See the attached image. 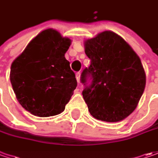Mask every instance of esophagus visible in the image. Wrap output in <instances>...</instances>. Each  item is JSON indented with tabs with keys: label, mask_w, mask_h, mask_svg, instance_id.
<instances>
[{
	"label": "esophagus",
	"mask_w": 158,
	"mask_h": 158,
	"mask_svg": "<svg viewBox=\"0 0 158 158\" xmlns=\"http://www.w3.org/2000/svg\"><path fill=\"white\" fill-rule=\"evenodd\" d=\"M76 79H77V81H78V83H79V80H80V73H76Z\"/></svg>",
	"instance_id": "34e87169"
}]
</instances>
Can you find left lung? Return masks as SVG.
<instances>
[{"label": "left lung", "instance_id": "8db88e82", "mask_svg": "<svg viewBox=\"0 0 158 158\" xmlns=\"http://www.w3.org/2000/svg\"><path fill=\"white\" fill-rule=\"evenodd\" d=\"M85 47L91 64L83 70L80 82L90 114L97 120L120 122L135 109L143 94L146 76L141 60L112 31L85 41Z\"/></svg>", "mask_w": 158, "mask_h": 158}]
</instances>
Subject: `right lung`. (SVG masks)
Instances as JSON below:
<instances>
[{
    "label": "right lung",
    "mask_w": 158,
    "mask_h": 158,
    "mask_svg": "<svg viewBox=\"0 0 158 158\" xmlns=\"http://www.w3.org/2000/svg\"><path fill=\"white\" fill-rule=\"evenodd\" d=\"M69 38L57 31H43L12 63L10 81L22 106L39 117L57 115L64 110L77 86L75 73L64 53Z\"/></svg>",
    "instance_id": "add662e5"
}]
</instances>
